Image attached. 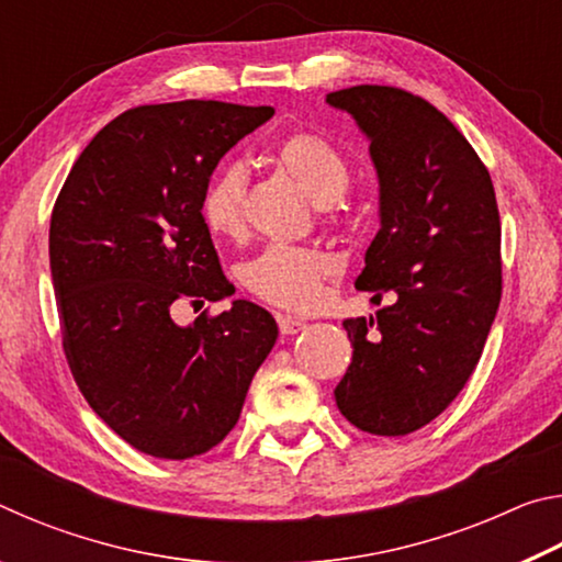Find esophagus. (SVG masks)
<instances>
[{
  "mask_svg": "<svg viewBox=\"0 0 562 562\" xmlns=\"http://www.w3.org/2000/svg\"><path fill=\"white\" fill-rule=\"evenodd\" d=\"M278 327L282 335H297V331L304 329V322L292 315H278Z\"/></svg>",
  "mask_w": 562,
  "mask_h": 562,
  "instance_id": "1",
  "label": "esophagus"
}]
</instances>
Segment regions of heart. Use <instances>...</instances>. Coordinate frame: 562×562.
Wrapping results in <instances>:
<instances>
[{"label": "heart", "mask_w": 562, "mask_h": 562, "mask_svg": "<svg viewBox=\"0 0 562 562\" xmlns=\"http://www.w3.org/2000/svg\"><path fill=\"white\" fill-rule=\"evenodd\" d=\"M274 160L312 201L331 207L349 186V166L337 146L317 133H292L274 148ZM247 170L227 160L215 170L203 195V221L221 237L245 231ZM335 272V260L315 247L272 245L243 268V282L260 300L282 310H307L317 302L322 282Z\"/></svg>", "instance_id": "1"}]
</instances>
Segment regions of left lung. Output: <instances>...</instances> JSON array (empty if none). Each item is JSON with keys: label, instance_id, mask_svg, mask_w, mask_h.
Returning <instances> with one entry per match:
<instances>
[{"label": "left lung", "instance_id": "1", "mask_svg": "<svg viewBox=\"0 0 562 562\" xmlns=\"http://www.w3.org/2000/svg\"><path fill=\"white\" fill-rule=\"evenodd\" d=\"M369 140L379 233L357 288L376 317L347 319L351 364L335 389L357 429L406 436L434 422L479 364L501 302V223L486 166L429 101L392 87L327 93Z\"/></svg>", "mask_w": 562, "mask_h": 562}]
</instances>
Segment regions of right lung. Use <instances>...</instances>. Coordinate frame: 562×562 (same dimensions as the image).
I'll return each mask as SVG.
<instances>
[{"instance_id":"add662e5","label":"right lung","mask_w":562,"mask_h":562,"mask_svg":"<svg viewBox=\"0 0 562 562\" xmlns=\"http://www.w3.org/2000/svg\"><path fill=\"white\" fill-rule=\"evenodd\" d=\"M272 106L176 101L103 126L56 198L49 262L64 351L89 406L133 449L183 461L211 451L240 418L278 339L255 302L190 325L176 302H221L203 195L227 150Z\"/></svg>"}]
</instances>
